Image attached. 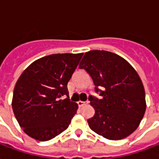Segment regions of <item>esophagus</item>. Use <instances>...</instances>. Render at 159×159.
Returning <instances> with one entry per match:
<instances>
[{
    "mask_svg": "<svg viewBox=\"0 0 159 159\" xmlns=\"http://www.w3.org/2000/svg\"><path fill=\"white\" fill-rule=\"evenodd\" d=\"M88 103H89V101H86V102H83V101H78V102H77V104H78V106L79 107H83V105L88 104Z\"/></svg>",
    "mask_w": 159,
    "mask_h": 159,
    "instance_id": "34e87169",
    "label": "esophagus"
}]
</instances>
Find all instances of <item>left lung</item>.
<instances>
[{"mask_svg": "<svg viewBox=\"0 0 159 159\" xmlns=\"http://www.w3.org/2000/svg\"><path fill=\"white\" fill-rule=\"evenodd\" d=\"M79 68L90 75L95 92H100V99L89 97L95 110L88 120L90 129L109 140L130 136L139 126L147 107L145 89L136 70L121 56L105 50L86 52Z\"/></svg>", "mask_w": 159, "mask_h": 159, "instance_id": "1", "label": "left lung"}]
</instances>
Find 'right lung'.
Masks as SVG:
<instances>
[{
    "mask_svg": "<svg viewBox=\"0 0 159 159\" xmlns=\"http://www.w3.org/2000/svg\"><path fill=\"white\" fill-rule=\"evenodd\" d=\"M83 56L66 53L44 56L21 74L11 106L28 136L45 142L67 129L78 109L77 103L69 99L67 83ZM64 95L68 98L61 100Z\"/></svg>",
    "mask_w": 159,
    "mask_h": 159,
    "instance_id": "right-lung-1",
    "label": "right lung"
}]
</instances>
